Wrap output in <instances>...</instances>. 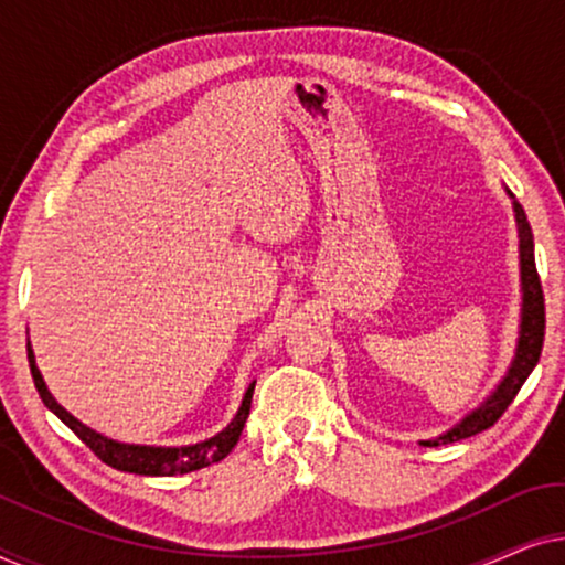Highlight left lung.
<instances>
[{"instance_id":"1","label":"left lung","mask_w":565,"mask_h":565,"mask_svg":"<svg viewBox=\"0 0 565 565\" xmlns=\"http://www.w3.org/2000/svg\"><path fill=\"white\" fill-rule=\"evenodd\" d=\"M504 192L512 200L516 236H520V288H522V308H520V331H516V347L512 365H509L507 375L501 377L497 388L478 404L473 412H468L458 424L443 435L419 439L424 447H437L447 443H458V439L473 437L478 431L493 427L499 416L507 412L516 393H520L522 383L527 381L532 370H535L540 352H543V337H545V300L543 288H540V277L535 267V242H532V228L524 207L516 203L512 190L504 188Z\"/></svg>"}]
</instances>
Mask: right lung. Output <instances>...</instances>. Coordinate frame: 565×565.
Segmentation results:
<instances>
[{"label": "right lung", "mask_w": 565, "mask_h": 565, "mask_svg": "<svg viewBox=\"0 0 565 565\" xmlns=\"http://www.w3.org/2000/svg\"><path fill=\"white\" fill-rule=\"evenodd\" d=\"M28 360H30V373H33V383H35L38 393H41L43 404L49 406L51 412L56 414L58 419L64 422L66 427L72 429L74 435L97 455L99 460L107 462V466H113L115 470H126V473H136V476H182V473H192V470H200L205 466H213V462L226 458V455L234 450L238 437H242L246 416H249V408H252L254 385H257V381L249 383V388H246V393H244L242 406H238L236 416L218 431V435L200 439V443H195V445H180V447L134 445V443H118V439L99 435V431H95L92 427H87V424H82L79 419H76V416L68 414L66 408L61 406L56 398H53L49 385H45L41 370H38L35 352H33V347H30V342H28Z\"/></svg>", "instance_id": "add662e5"}]
</instances>
